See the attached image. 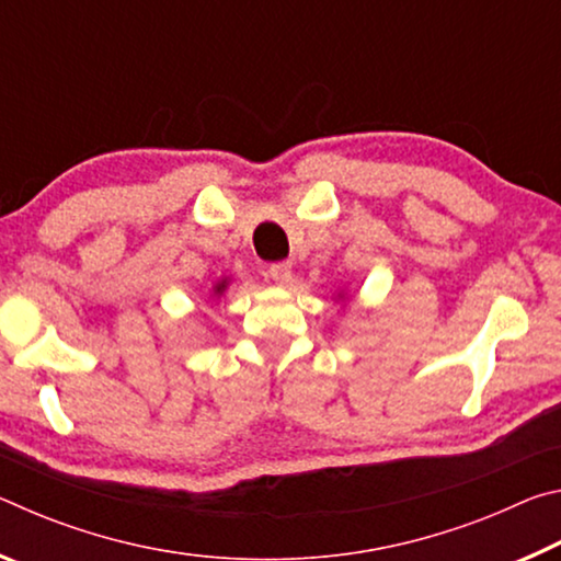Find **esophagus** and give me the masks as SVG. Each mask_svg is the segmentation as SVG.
Segmentation results:
<instances>
[{"label":"esophagus","mask_w":561,"mask_h":561,"mask_svg":"<svg viewBox=\"0 0 561 561\" xmlns=\"http://www.w3.org/2000/svg\"><path fill=\"white\" fill-rule=\"evenodd\" d=\"M270 277L279 284V287H287L291 282V264L289 262H274L267 270Z\"/></svg>","instance_id":"34e87169"}]
</instances>
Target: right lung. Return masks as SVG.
Here are the masks:
<instances>
[{
	"mask_svg": "<svg viewBox=\"0 0 561 561\" xmlns=\"http://www.w3.org/2000/svg\"><path fill=\"white\" fill-rule=\"evenodd\" d=\"M227 287H230V279H220V282H217L215 287H213V294H215V297H220V294H225Z\"/></svg>",
	"mask_w": 561,
	"mask_h": 561,
	"instance_id": "right-lung-1",
	"label": "right lung"
}]
</instances>
